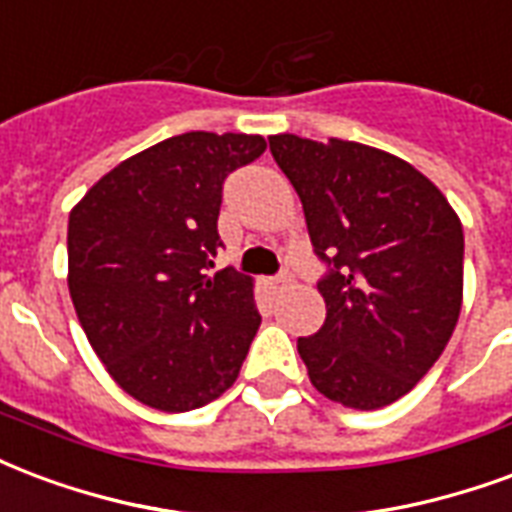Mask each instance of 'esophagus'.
I'll return each mask as SVG.
<instances>
[{
	"instance_id": "obj_1",
	"label": "esophagus",
	"mask_w": 512,
	"mask_h": 512,
	"mask_svg": "<svg viewBox=\"0 0 512 512\" xmlns=\"http://www.w3.org/2000/svg\"><path fill=\"white\" fill-rule=\"evenodd\" d=\"M287 285H290V274H279V276H274V279H268V287H271L274 293L285 290Z\"/></svg>"
}]
</instances>
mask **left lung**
Instances as JSON below:
<instances>
[{"instance_id":"8db88e82","label":"left lung","mask_w":512,"mask_h":512,"mask_svg":"<svg viewBox=\"0 0 512 512\" xmlns=\"http://www.w3.org/2000/svg\"><path fill=\"white\" fill-rule=\"evenodd\" d=\"M304 203L325 323L298 339L325 399L380 410L410 393L453 336L464 293V230L410 162L352 140L271 135Z\"/></svg>"}]
</instances>
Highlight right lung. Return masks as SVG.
Segmentation results:
<instances>
[{"instance_id":"right-lung-1","label":"right lung","mask_w":512,"mask_h":512,"mask_svg":"<svg viewBox=\"0 0 512 512\" xmlns=\"http://www.w3.org/2000/svg\"><path fill=\"white\" fill-rule=\"evenodd\" d=\"M266 140L184 132L105 173L67 225V285L86 339L121 391L198 410L236 382L260 328L252 279L206 276L222 246V184Z\"/></svg>"}]
</instances>
